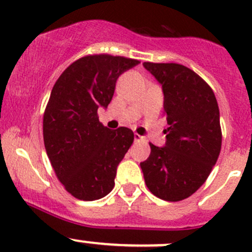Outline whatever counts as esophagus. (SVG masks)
Listing matches in <instances>:
<instances>
[{"mask_svg":"<svg viewBox=\"0 0 252 252\" xmlns=\"http://www.w3.org/2000/svg\"><path fill=\"white\" fill-rule=\"evenodd\" d=\"M134 140H135L136 142H140V141H145V140H146V139H145L144 136L139 135L138 133H135V134H134Z\"/></svg>","mask_w":252,"mask_h":252,"instance_id":"obj_1","label":"esophagus"}]
</instances>
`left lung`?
Returning <instances> with one entry per match:
<instances>
[{
    "instance_id": "1",
    "label": "left lung",
    "mask_w": 252,
    "mask_h": 252,
    "mask_svg": "<svg viewBox=\"0 0 252 252\" xmlns=\"http://www.w3.org/2000/svg\"><path fill=\"white\" fill-rule=\"evenodd\" d=\"M162 84L168 128L166 146L150 142L151 152L140 167L155 196L182 201L191 196L212 171L222 147L220 108L211 86L178 63L144 62Z\"/></svg>"
}]
</instances>
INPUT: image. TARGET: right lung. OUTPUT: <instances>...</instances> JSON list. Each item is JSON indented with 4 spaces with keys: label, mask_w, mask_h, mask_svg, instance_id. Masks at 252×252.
I'll return each mask as SVG.
<instances>
[{
    "label": "right lung",
    "mask_w": 252,
    "mask_h": 252,
    "mask_svg": "<svg viewBox=\"0 0 252 252\" xmlns=\"http://www.w3.org/2000/svg\"><path fill=\"white\" fill-rule=\"evenodd\" d=\"M139 63L107 53L84 56L53 85L44 112V144L56 177L75 199L94 201L113 189L117 166L134 133L126 126H103L97 108L107 107L117 79Z\"/></svg>",
    "instance_id": "obj_1"
}]
</instances>
